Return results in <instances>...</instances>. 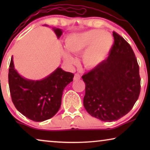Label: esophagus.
Listing matches in <instances>:
<instances>
[{
	"mask_svg": "<svg viewBox=\"0 0 150 150\" xmlns=\"http://www.w3.org/2000/svg\"><path fill=\"white\" fill-rule=\"evenodd\" d=\"M80 79H81V75H80L79 74H76L74 76V81H79Z\"/></svg>",
	"mask_w": 150,
	"mask_h": 150,
	"instance_id": "1",
	"label": "esophagus"
}]
</instances>
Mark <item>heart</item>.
<instances>
[{
    "label": "heart",
    "instance_id": "heart-1",
    "mask_svg": "<svg viewBox=\"0 0 150 150\" xmlns=\"http://www.w3.org/2000/svg\"><path fill=\"white\" fill-rule=\"evenodd\" d=\"M112 42V36L102 30L71 33L65 40L67 51L61 50V55L66 64L71 65L74 64L76 59L69 53L79 54L84 52L82 56L84 65L88 69H93L105 60Z\"/></svg>",
    "mask_w": 150,
    "mask_h": 150
}]
</instances>
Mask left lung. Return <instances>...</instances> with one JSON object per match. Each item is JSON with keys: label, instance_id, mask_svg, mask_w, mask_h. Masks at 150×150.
<instances>
[{"label": "left lung", "instance_id": "left-lung-1", "mask_svg": "<svg viewBox=\"0 0 150 150\" xmlns=\"http://www.w3.org/2000/svg\"><path fill=\"white\" fill-rule=\"evenodd\" d=\"M110 54L84 74L83 104L88 113L104 121L117 120L132 109L141 89L139 67L130 44L115 32Z\"/></svg>", "mask_w": 150, "mask_h": 150}]
</instances>
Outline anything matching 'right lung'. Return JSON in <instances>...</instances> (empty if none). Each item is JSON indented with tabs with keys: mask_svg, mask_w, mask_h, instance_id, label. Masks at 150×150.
<instances>
[{
	"mask_svg": "<svg viewBox=\"0 0 150 150\" xmlns=\"http://www.w3.org/2000/svg\"><path fill=\"white\" fill-rule=\"evenodd\" d=\"M44 26H48L46 24ZM52 28L57 38H60L63 30L55 27ZM8 78L11 100L17 110L29 120L43 122L58 112L63 90L73 81L74 74L58 67L41 80L26 79L15 69L11 57Z\"/></svg>",
	"mask_w": 150,
	"mask_h": 150,
	"instance_id": "right-lung-1",
	"label": "right lung"
}]
</instances>
